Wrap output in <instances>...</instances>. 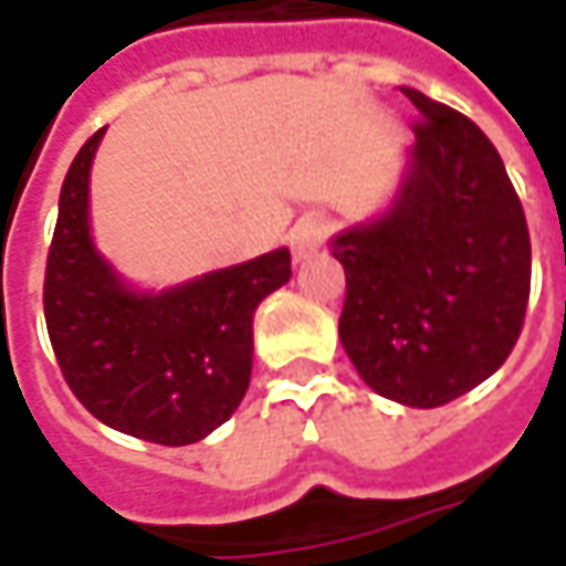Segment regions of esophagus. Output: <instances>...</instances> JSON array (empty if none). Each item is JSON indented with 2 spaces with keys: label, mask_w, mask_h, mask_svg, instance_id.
Listing matches in <instances>:
<instances>
[{
  "label": "esophagus",
  "mask_w": 566,
  "mask_h": 566,
  "mask_svg": "<svg viewBox=\"0 0 566 566\" xmlns=\"http://www.w3.org/2000/svg\"><path fill=\"white\" fill-rule=\"evenodd\" d=\"M331 217L321 213V210H312L305 213L293 229H290V251H293L295 261H305L317 251L324 249V242L331 239Z\"/></svg>",
  "instance_id": "1"
}]
</instances>
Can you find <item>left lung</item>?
Returning a JSON list of instances; mask_svg holds the SVG:
<instances>
[{
    "label": "left lung",
    "mask_w": 566,
    "mask_h": 566,
    "mask_svg": "<svg viewBox=\"0 0 566 566\" xmlns=\"http://www.w3.org/2000/svg\"><path fill=\"white\" fill-rule=\"evenodd\" d=\"M409 172L371 227L334 239L339 339L387 400L434 409L491 378L520 339L533 280L526 213L485 132L424 97Z\"/></svg>",
    "instance_id": "8db88e82"
}]
</instances>
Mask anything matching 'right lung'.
<instances>
[{"instance_id": "right-lung-1", "label": "right lung", "mask_w": 566, "mask_h": 566, "mask_svg": "<svg viewBox=\"0 0 566 566\" xmlns=\"http://www.w3.org/2000/svg\"><path fill=\"white\" fill-rule=\"evenodd\" d=\"M106 128L69 166L46 254L43 315L62 378L103 424L154 444L201 441L242 402L251 317L290 276V251L160 295L128 293L91 245L87 179Z\"/></svg>"}]
</instances>
